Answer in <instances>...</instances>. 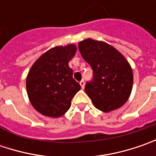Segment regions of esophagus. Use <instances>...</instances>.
Masks as SVG:
<instances>
[{"label": "esophagus", "instance_id": "1", "mask_svg": "<svg viewBox=\"0 0 156 156\" xmlns=\"http://www.w3.org/2000/svg\"><path fill=\"white\" fill-rule=\"evenodd\" d=\"M80 85H81V88L83 89V88H84V87H85V81H83V80L80 81Z\"/></svg>", "mask_w": 156, "mask_h": 156}]
</instances>
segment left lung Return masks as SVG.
<instances>
[{
	"instance_id": "8db88e82",
	"label": "left lung",
	"mask_w": 156,
	"mask_h": 156,
	"mask_svg": "<svg viewBox=\"0 0 156 156\" xmlns=\"http://www.w3.org/2000/svg\"><path fill=\"white\" fill-rule=\"evenodd\" d=\"M82 58L93 69V81L85 92L94 106L102 112L117 109L127 102L133 87V71L129 62L113 46L85 39L78 44Z\"/></svg>"
}]
</instances>
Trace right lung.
Returning a JSON list of instances; mask_svg holds the SVG:
<instances>
[{
  "mask_svg": "<svg viewBox=\"0 0 156 156\" xmlns=\"http://www.w3.org/2000/svg\"><path fill=\"white\" fill-rule=\"evenodd\" d=\"M76 49L75 44L52 48L29 69L26 80L28 99L34 108L45 116H62L81 89L69 66Z\"/></svg>",
  "mask_w": 156,
  "mask_h": 156,
  "instance_id": "1",
  "label": "right lung"
}]
</instances>
